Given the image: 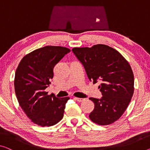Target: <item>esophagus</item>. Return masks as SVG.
Wrapping results in <instances>:
<instances>
[{"instance_id": "esophagus-1", "label": "esophagus", "mask_w": 150, "mask_h": 150, "mask_svg": "<svg viewBox=\"0 0 150 150\" xmlns=\"http://www.w3.org/2000/svg\"><path fill=\"white\" fill-rule=\"evenodd\" d=\"M74 98L76 100L78 101V102H82L84 100V98H78V97H74Z\"/></svg>"}]
</instances>
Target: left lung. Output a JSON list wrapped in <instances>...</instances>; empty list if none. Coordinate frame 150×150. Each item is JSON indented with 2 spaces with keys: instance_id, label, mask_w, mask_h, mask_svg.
Wrapping results in <instances>:
<instances>
[{
  "instance_id": "obj_1",
  "label": "left lung",
  "mask_w": 150,
  "mask_h": 150,
  "mask_svg": "<svg viewBox=\"0 0 150 150\" xmlns=\"http://www.w3.org/2000/svg\"><path fill=\"white\" fill-rule=\"evenodd\" d=\"M72 50L89 80L101 83L98 88L102 97L89 98L94 103L89 118L100 125L114 123L125 111L134 92V76L129 64L118 51L106 45Z\"/></svg>"
}]
</instances>
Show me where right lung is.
I'll return each instance as SVG.
<instances>
[{
	"mask_svg": "<svg viewBox=\"0 0 150 150\" xmlns=\"http://www.w3.org/2000/svg\"><path fill=\"white\" fill-rule=\"evenodd\" d=\"M70 52L67 47L48 45L27 54L16 70L15 94L20 107L33 123L50 127L63 118L69 97L48 95L45 90L54 77V68Z\"/></svg>",
	"mask_w": 150,
	"mask_h": 150,
	"instance_id": "1",
	"label": "right lung"
}]
</instances>
